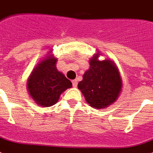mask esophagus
<instances>
[{"mask_svg": "<svg viewBox=\"0 0 153 153\" xmlns=\"http://www.w3.org/2000/svg\"><path fill=\"white\" fill-rule=\"evenodd\" d=\"M72 82H73V87H74V88L77 87V84H78L77 80H73V81H72Z\"/></svg>", "mask_w": 153, "mask_h": 153, "instance_id": "34e87169", "label": "esophagus"}]
</instances>
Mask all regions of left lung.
<instances>
[{"label": "left lung", "instance_id": "obj_1", "mask_svg": "<svg viewBox=\"0 0 153 153\" xmlns=\"http://www.w3.org/2000/svg\"><path fill=\"white\" fill-rule=\"evenodd\" d=\"M98 54L90 60V68L78 83L88 104L96 108H105L116 101L122 87L119 72L109 60H97Z\"/></svg>", "mask_w": 153, "mask_h": 153}]
</instances>
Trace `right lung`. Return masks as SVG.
<instances>
[{"mask_svg": "<svg viewBox=\"0 0 153 153\" xmlns=\"http://www.w3.org/2000/svg\"><path fill=\"white\" fill-rule=\"evenodd\" d=\"M56 59L48 56L34 68L28 80L29 94L36 103L50 107L57 102L64 91L72 87V82L56 68Z\"/></svg>", "mask_w": 153, "mask_h": 153, "instance_id": "right-lung-1", "label": "right lung"}]
</instances>
